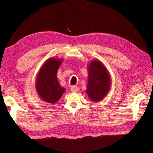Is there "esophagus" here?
<instances>
[{
    "label": "esophagus",
    "mask_w": 153,
    "mask_h": 153,
    "mask_svg": "<svg viewBox=\"0 0 153 153\" xmlns=\"http://www.w3.org/2000/svg\"><path fill=\"white\" fill-rule=\"evenodd\" d=\"M78 90H79V88L76 86H72L71 88V92H76L78 91Z\"/></svg>",
    "instance_id": "34e87169"
}]
</instances>
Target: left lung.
Segmentation results:
<instances>
[{"mask_svg": "<svg viewBox=\"0 0 153 153\" xmlns=\"http://www.w3.org/2000/svg\"><path fill=\"white\" fill-rule=\"evenodd\" d=\"M111 79L105 66L99 61H93L88 67L87 94L92 101H100L110 90Z\"/></svg>", "mask_w": 153, "mask_h": 153, "instance_id": "1", "label": "left lung"}]
</instances>
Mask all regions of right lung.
<instances>
[{
	"label": "right lung",
	"mask_w": 153,
	"mask_h": 153,
	"mask_svg": "<svg viewBox=\"0 0 153 153\" xmlns=\"http://www.w3.org/2000/svg\"><path fill=\"white\" fill-rule=\"evenodd\" d=\"M62 60L51 58L40 69L36 78V90L44 101L55 103L65 92L57 79L58 69Z\"/></svg>",
	"instance_id": "obj_1"
}]
</instances>
